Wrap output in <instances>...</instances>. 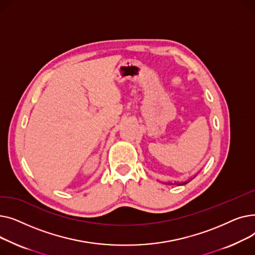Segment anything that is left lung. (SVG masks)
<instances>
[{"label":"left lung","mask_w":255,"mask_h":255,"mask_svg":"<svg viewBox=\"0 0 255 255\" xmlns=\"http://www.w3.org/2000/svg\"><path fill=\"white\" fill-rule=\"evenodd\" d=\"M188 182H189V181H188ZM188 182H184V183H177V182H175V184H176V185H184V184H187V183H188ZM164 184H169V185L171 184V185H172L173 183H170V182H168V183H164Z\"/></svg>","instance_id":"obj_1"}]
</instances>
